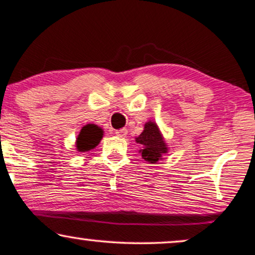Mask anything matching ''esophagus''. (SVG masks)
I'll return each mask as SVG.
<instances>
[{
	"mask_svg": "<svg viewBox=\"0 0 255 255\" xmlns=\"http://www.w3.org/2000/svg\"><path fill=\"white\" fill-rule=\"evenodd\" d=\"M127 133H128V130L126 129V128H124V129H119V130L115 131L116 135L120 136V137H125L126 135H127Z\"/></svg>",
	"mask_w": 255,
	"mask_h": 255,
	"instance_id": "1",
	"label": "esophagus"
}]
</instances>
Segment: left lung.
Returning <instances> with one entry per match:
<instances>
[{
  "label": "left lung",
  "instance_id": "8db88e82",
  "mask_svg": "<svg viewBox=\"0 0 255 255\" xmlns=\"http://www.w3.org/2000/svg\"><path fill=\"white\" fill-rule=\"evenodd\" d=\"M137 144L142 146L140 150L141 157L148 163H157L162 159L163 154L168 152V145L160 133L156 122L148 121L145 124L144 130L139 136L135 137Z\"/></svg>",
  "mask_w": 255,
  "mask_h": 255
}]
</instances>
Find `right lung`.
I'll list each match as a JSON object with an SVG mask.
<instances>
[{"label": "right lung", "mask_w": 255, "mask_h": 255, "mask_svg": "<svg viewBox=\"0 0 255 255\" xmlns=\"http://www.w3.org/2000/svg\"><path fill=\"white\" fill-rule=\"evenodd\" d=\"M103 137V129L96 125H86L80 130L77 137V150L79 152H86L95 148Z\"/></svg>", "instance_id": "obj_1"}]
</instances>
